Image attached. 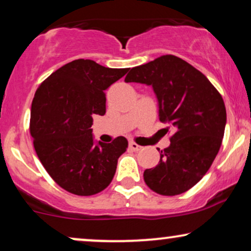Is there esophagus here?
I'll return each mask as SVG.
<instances>
[{
  "label": "esophagus",
  "mask_w": 251,
  "mask_h": 251,
  "mask_svg": "<svg viewBox=\"0 0 251 251\" xmlns=\"http://www.w3.org/2000/svg\"><path fill=\"white\" fill-rule=\"evenodd\" d=\"M128 146H129V149H131L132 151H140L141 150V146H139V145L135 144L134 141H131Z\"/></svg>",
  "instance_id": "obj_1"
}]
</instances>
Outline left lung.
<instances>
[{
  "mask_svg": "<svg viewBox=\"0 0 251 251\" xmlns=\"http://www.w3.org/2000/svg\"><path fill=\"white\" fill-rule=\"evenodd\" d=\"M125 81L153 87L159 120L174 132L159 164L144 172L145 182L160 195L187 192L207 173L221 147L227 122L222 96L202 72L173 55L132 68Z\"/></svg>",
  "mask_w": 251,
  "mask_h": 251,
  "instance_id": "1",
  "label": "left lung"
}]
</instances>
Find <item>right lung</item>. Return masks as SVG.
Masks as SVG:
<instances>
[{
    "instance_id": "obj_1",
    "label": "right lung",
    "mask_w": 251,
    "mask_h": 251,
    "mask_svg": "<svg viewBox=\"0 0 251 251\" xmlns=\"http://www.w3.org/2000/svg\"><path fill=\"white\" fill-rule=\"evenodd\" d=\"M129 70L91 59L63 65L39 85L31 104L30 134L45 171L72 194L95 195L112 181L126 138L95 144L92 116L106 112L105 90Z\"/></svg>"
}]
</instances>
